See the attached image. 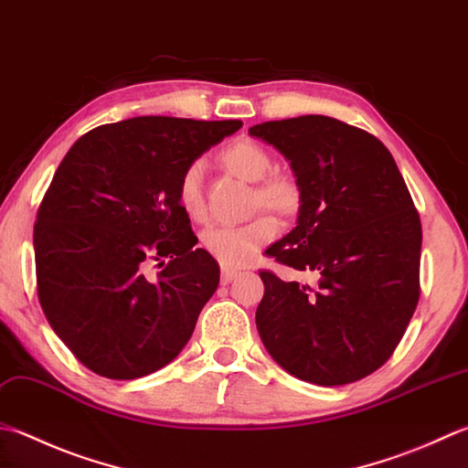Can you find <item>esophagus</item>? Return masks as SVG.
<instances>
[{"label":"esophagus","mask_w":468,"mask_h":468,"mask_svg":"<svg viewBox=\"0 0 468 468\" xmlns=\"http://www.w3.org/2000/svg\"><path fill=\"white\" fill-rule=\"evenodd\" d=\"M235 278H237L235 270H227V268L221 270V283H229V282H233Z\"/></svg>","instance_id":"obj_1"}]
</instances>
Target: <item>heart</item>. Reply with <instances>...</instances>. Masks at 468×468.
Returning a JSON list of instances; mask_svg holds the SVG:
<instances>
[{
    "label": "heart",
    "mask_w": 468,
    "mask_h": 468,
    "mask_svg": "<svg viewBox=\"0 0 468 468\" xmlns=\"http://www.w3.org/2000/svg\"><path fill=\"white\" fill-rule=\"evenodd\" d=\"M221 158L225 166L241 178L258 182L253 205L268 207L276 213L294 215L302 205V188L298 180L286 172H271V154L253 140L229 144ZM205 164L190 162L178 180V205L195 221H205L207 205L203 195ZM278 221L271 215H260L243 225H215L200 235L205 250L225 268H241L250 263L265 243L278 235Z\"/></svg>",
    "instance_id": "obj_1"
}]
</instances>
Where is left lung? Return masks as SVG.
Returning a JSON list of instances; mask_svg holds the SVG:
<instances>
[{
    "label": "left lung",
    "mask_w": 468,
    "mask_h": 468,
    "mask_svg": "<svg viewBox=\"0 0 468 468\" xmlns=\"http://www.w3.org/2000/svg\"><path fill=\"white\" fill-rule=\"evenodd\" d=\"M250 133L286 155L302 188L298 225L265 253L318 276L313 288L260 271L265 349L316 386L367 378L396 351L420 300L422 223L404 176L378 137L326 115Z\"/></svg>",
    "instance_id": "8db88e82"
}]
</instances>
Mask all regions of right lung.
Here are the masks:
<instances>
[{
	"label": "right lung",
	"instance_id": "obj_1",
	"mask_svg": "<svg viewBox=\"0 0 468 468\" xmlns=\"http://www.w3.org/2000/svg\"><path fill=\"white\" fill-rule=\"evenodd\" d=\"M239 127L132 117L79 137L54 172L34 223L36 288L52 331L101 378L158 371L192 336L221 273L197 250L178 180Z\"/></svg>",
	"mask_w": 468,
	"mask_h": 468
}]
</instances>
